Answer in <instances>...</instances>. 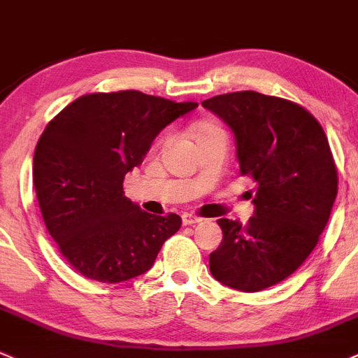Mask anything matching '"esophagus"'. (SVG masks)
Masks as SVG:
<instances>
[{
    "label": "esophagus",
    "mask_w": 358,
    "mask_h": 358,
    "mask_svg": "<svg viewBox=\"0 0 358 358\" xmlns=\"http://www.w3.org/2000/svg\"><path fill=\"white\" fill-rule=\"evenodd\" d=\"M201 217L193 215V213H182V226H193V224L201 222Z\"/></svg>",
    "instance_id": "34e87169"
}]
</instances>
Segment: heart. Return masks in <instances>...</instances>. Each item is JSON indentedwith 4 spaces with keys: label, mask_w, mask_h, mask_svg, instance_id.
I'll return each instance as SVG.
<instances>
[{
    "label": "heart",
    "mask_w": 358,
    "mask_h": 358,
    "mask_svg": "<svg viewBox=\"0 0 358 358\" xmlns=\"http://www.w3.org/2000/svg\"><path fill=\"white\" fill-rule=\"evenodd\" d=\"M219 131V129L215 127V125H212V124H200V125H196V129H194V136H196V139H200V138H203V136H208V134H213V132H217ZM165 143V139L164 141H162V145H164Z\"/></svg>",
    "instance_id": "b5f03b06"
}]
</instances>
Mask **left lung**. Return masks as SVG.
Returning a JSON list of instances; mask_svg holds the SVG:
<instances>
[{"mask_svg":"<svg viewBox=\"0 0 358 358\" xmlns=\"http://www.w3.org/2000/svg\"><path fill=\"white\" fill-rule=\"evenodd\" d=\"M201 105L234 132L239 172L257 184L246 226L217 220L224 236L210 272L246 293L271 288L307 260L329 220L338 194L329 141L315 117L288 99L238 91Z\"/></svg>","mask_w":358,"mask_h":358,"instance_id":"obj_1","label":"left lung"}]
</instances>
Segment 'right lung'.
Returning <instances> with one entry per match:
<instances>
[{"mask_svg":"<svg viewBox=\"0 0 358 358\" xmlns=\"http://www.w3.org/2000/svg\"><path fill=\"white\" fill-rule=\"evenodd\" d=\"M196 106L141 91L93 93L46 125L34 152L36 196L48 233L84 278L110 285L138 278L179 231V215L143 212L122 182L158 132Z\"/></svg>","mask_w":358,"mask_h":358,"instance_id":"1","label":"right lung"}]
</instances>
